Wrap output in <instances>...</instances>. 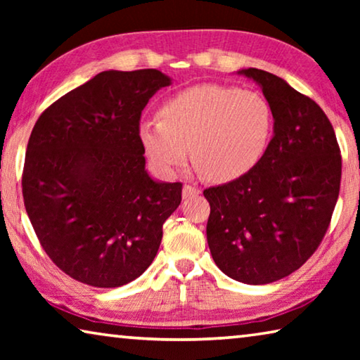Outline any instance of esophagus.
Segmentation results:
<instances>
[{
  "mask_svg": "<svg viewBox=\"0 0 360 360\" xmlns=\"http://www.w3.org/2000/svg\"><path fill=\"white\" fill-rule=\"evenodd\" d=\"M200 193H202V191H200V187H197V186H188V184H186L184 187H182V197H184L186 200H187V198L198 197Z\"/></svg>",
  "mask_w": 360,
  "mask_h": 360,
  "instance_id": "obj_1",
  "label": "esophagus"
}]
</instances>
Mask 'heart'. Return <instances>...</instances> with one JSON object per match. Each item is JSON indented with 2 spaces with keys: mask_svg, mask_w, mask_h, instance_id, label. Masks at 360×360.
Instances as JSON below:
<instances>
[{
  "mask_svg": "<svg viewBox=\"0 0 360 360\" xmlns=\"http://www.w3.org/2000/svg\"><path fill=\"white\" fill-rule=\"evenodd\" d=\"M275 133V111L257 90L221 84L195 85L163 103L160 119L146 120L138 135L146 154L163 173L186 165L188 149L198 173L229 182L265 157Z\"/></svg>",
  "mask_w": 360,
  "mask_h": 360,
  "instance_id": "obj_1",
  "label": "heart"
}]
</instances>
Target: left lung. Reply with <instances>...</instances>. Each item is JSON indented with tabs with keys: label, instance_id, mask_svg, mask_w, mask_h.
<instances>
[{
	"label": "left lung",
	"instance_id": "obj_1",
	"mask_svg": "<svg viewBox=\"0 0 360 360\" xmlns=\"http://www.w3.org/2000/svg\"><path fill=\"white\" fill-rule=\"evenodd\" d=\"M275 111V135L251 172L203 191L211 212L206 238L225 275L246 284L289 276L319 248L341 181L330 120L309 96L271 72L248 68Z\"/></svg>",
	"mask_w": 360,
	"mask_h": 360
}]
</instances>
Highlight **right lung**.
Instances as JSON below:
<instances>
[{"label": "right lung", "instance_id": "obj_1", "mask_svg": "<svg viewBox=\"0 0 360 360\" xmlns=\"http://www.w3.org/2000/svg\"><path fill=\"white\" fill-rule=\"evenodd\" d=\"M169 82L158 70L103 71L36 120L23 203L42 249L79 283L109 289L141 276L181 203V182L146 173L138 135L144 106Z\"/></svg>", "mask_w": 360, "mask_h": 360}]
</instances>
